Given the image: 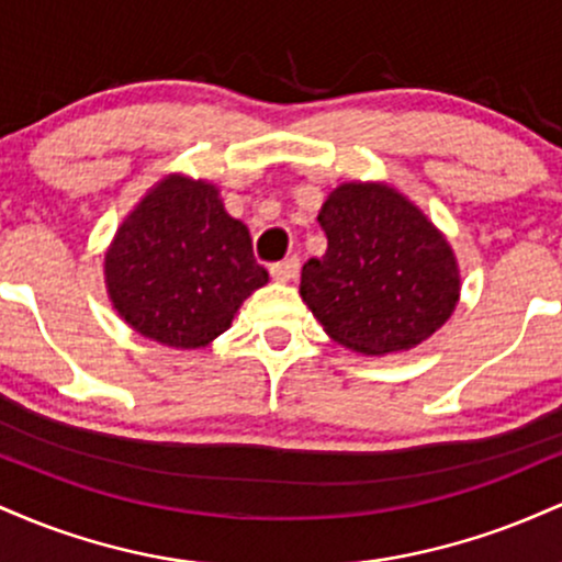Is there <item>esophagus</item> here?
Instances as JSON below:
<instances>
[{
    "label": "esophagus",
    "instance_id": "esophagus-1",
    "mask_svg": "<svg viewBox=\"0 0 562 562\" xmlns=\"http://www.w3.org/2000/svg\"><path fill=\"white\" fill-rule=\"evenodd\" d=\"M269 274H272L277 282H290L295 274H299V259H295V256H290V259L272 263V267H269Z\"/></svg>",
    "mask_w": 562,
    "mask_h": 562
}]
</instances>
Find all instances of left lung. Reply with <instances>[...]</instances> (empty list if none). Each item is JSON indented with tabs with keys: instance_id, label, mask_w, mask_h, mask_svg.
<instances>
[{
	"instance_id": "8db88e82",
	"label": "left lung",
	"mask_w": 562,
	"mask_h": 562,
	"mask_svg": "<svg viewBox=\"0 0 562 562\" xmlns=\"http://www.w3.org/2000/svg\"><path fill=\"white\" fill-rule=\"evenodd\" d=\"M327 250L308 259L301 295L325 333L359 353H391L434 335L460 295L441 232L383 184H344L319 211Z\"/></svg>"
}]
</instances>
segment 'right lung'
Instances as JSON below:
<instances>
[{"label":"right lung","instance_id":"add662e5","mask_svg":"<svg viewBox=\"0 0 562 562\" xmlns=\"http://www.w3.org/2000/svg\"><path fill=\"white\" fill-rule=\"evenodd\" d=\"M269 280L250 232L224 211L214 184L164 179L115 232L105 256L113 306L145 338L200 348L232 325Z\"/></svg>","mask_w":562,"mask_h":562}]
</instances>
